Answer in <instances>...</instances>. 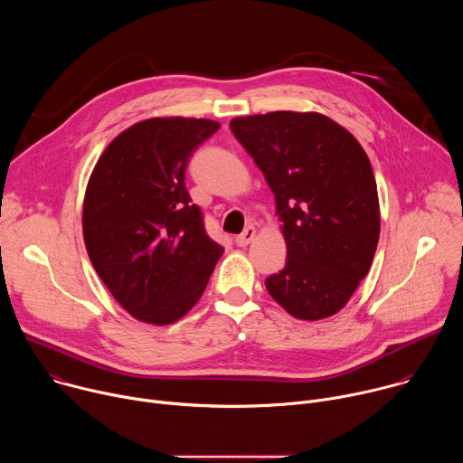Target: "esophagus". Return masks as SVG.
I'll return each mask as SVG.
<instances>
[{
	"instance_id": "esophagus-1",
	"label": "esophagus",
	"mask_w": 463,
	"mask_h": 463,
	"mask_svg": "<svg viewBox=\"0 0 463 463\" xmlns=\"http://www.w3.org/2000/svg\"><path fill=\"white\" fill-rule=\"evenodd\" d=\"M254 234H256V229L249 225L241 234H238V236H236V245H238V247H245V245H249V243L254 240Z\"/></svg>"
}]
</instances>
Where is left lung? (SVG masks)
Listing matches in <instances>:
<instances>
[{
  "instance_id": "1",
  "label": "left lung",
  "mask_w": 463,
  "mask_h": 463,
  "mask_svg": "<svg viewBox=\"0 0 463 463\" xmlns=\"http://www.w3.org/2000/svg\"><path fill=\"white\" fill-rule=\"evenodd\" d=\"M271 186L288 245L269 295L293 317L318 320L346 306L379 240L377 184L348 129L320 113L273 111L231 120Z\"/></svg>"
}]
</instances>
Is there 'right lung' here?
Segmentation results:
<instances>
[{"mask_svg": "<svg viewBox=\"0 0 463 463\" xmlns=\"http://www.w3.org/2000/svg\"><path fill=\"white\" fill-rule=\"evenodd\" d=\"M220 128L209 118L156 117L117 136L90 177L82 231L115 300L148 324H172L203 295L223 247L205 232L184 186L195 148Z\"/></svg>", "mask_w": 463, "mask_h": 463, "instance_id": "obj_1", "label": "right lung"}]
</instances>
